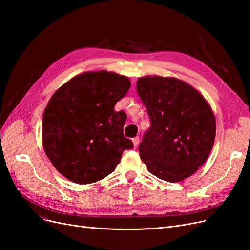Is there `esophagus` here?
I'll list each match as a JSON object with an SVG mask.
<instances>
[{
    "label": "esophagus",
    "instance_id": "obj_1",
    "mask_svg": "<svg viewBox=\"0 0 250 250\" xmlns=\"http://www.w3.org/2000/svg\"><path fill=\"white\" fill-rule=\"evenodd\" d=\"M132 143H133V146L134 148H137L139 146V143H140V139L137 137V138H133L132 139Z\"/></svg>",
    "mask_w": 250,
    "mask_h": 250
}]
</instances>
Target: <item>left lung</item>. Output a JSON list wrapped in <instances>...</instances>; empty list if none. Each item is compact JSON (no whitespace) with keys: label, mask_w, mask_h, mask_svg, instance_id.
Instances as JSON below:
<instances>
[{"label":"left lung","mask_w":250,"mask_h":250,"mask_svg":"<svg viewBox=\"0 0 250 250\" xmlns=\"http://www.w3.org/2000/svg\"><path fill=\"white\" fill-rule=\"evenodd\" d=\"M137 90L150 119L139 146L149 172L169 183L193 175L214 146L216 120L204 97L173 77L146 76Z\"/></svg>","instance_id":"8db88e82"}]
</instances>
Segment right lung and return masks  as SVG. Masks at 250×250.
Instances as JSON below:
<instances>
[{
    "instance_id": "add662e5",
    "label": "right lung",
    "mask_w": 250,
    "mask_h": 250,
    "mask_svg": "<svg viewBox=\"0 0 250 250\" xmlns=\"http://www.w3.org/2000/svg\"><path fill=\"white\" fill-rule=\"evenodd\" d=\"M130 80L113 72H85L59 87L42 117V146L56 170L73 183H96L113 172L124 150L127 119L115 105Z\"/></svg>"
}]
</instances>
